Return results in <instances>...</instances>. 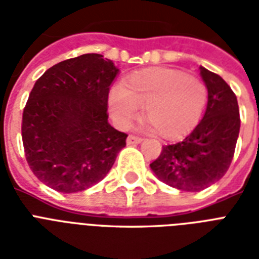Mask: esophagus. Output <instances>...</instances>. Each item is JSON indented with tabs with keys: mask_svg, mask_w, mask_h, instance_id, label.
Returning <instances> with one entry per match:
<instances>
[{
	"mask_svg": "<svg viewBox=\"0 0 259 259\" xmlns=\"http://www.w3.org/2000/svg\"><path fill=\"white\" fill-rule=\"evenodd\" d=\"M142 141L141 137H136V136H129L126 142H127V145H137L140 142Z\"/></svg>",
	"mask_w": 259,
	"mask_h": 259,
	"instance_id": "1",
	"label": "esophagus"
}]
</instances>
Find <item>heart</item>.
I'll return each instance as SVG.
<instances>
[{
	"label": "heart",
	"instance_id": "obj_1",
	"mask_svg": "<svg viewBox=\"0 0 259 259\" xmlns=\"http://www.w3.org/2000/svg\"><path fill=\"white\" fill-rule=\"evenodd\" d=\"M208 99L205 83L180 70L152 68L126 79L122 89L110 93L109 105L114 121L127 127L144 117L162 138L183 137L195 129Z\"/></svg>",
	"mask_w": 259,
	"mask_h": 259
}]
</instances>
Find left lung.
Segmentation results:
<instances>
[{
	"instance_id": "left-lung-1",
	"label": "left lung",
	"mask_w": 259,
	"mask_h": 259,
	"mask_svg": "<svg viewBox=\"0 0 259 259\" xmlns=\"http://www.w3.org/2000/svg\"><path fill=\"white\" fill-rule=\"evenodd\" d=\"M208 90L205 113L192 133L180 142L162 146L150 164L158 180L173 188L199 192L225 176L233 161L241 118L233 90L219 76L200 66Z\"/></svg>"
}]
</instances>
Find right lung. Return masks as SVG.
<instances>
[{"label":"right lung","instance_id":"obj_1","mask_svg":"<svg viewBox=\"0 0 259 259\" xmlns=\"http://www.w3.org/2000/svg\"><path fill=\"white\" fill-rule=\"evenodd\" d=\"M119 68L99 54L80 55L47 70L34 83L22 114L26 161L58 192L93 187L109 173L126 145L107 121V97Z\"/></svg>","mask_w":259,"mask_h":259}]
</instances>
